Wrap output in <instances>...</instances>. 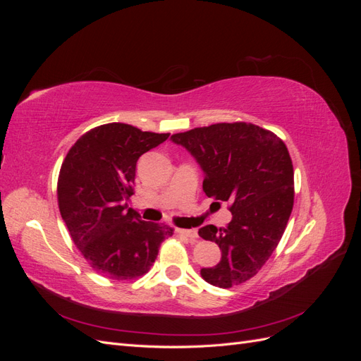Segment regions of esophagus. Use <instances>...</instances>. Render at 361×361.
I'll list each match as a JSON object with an SVG mask.
<instances>
[{"label":"esophagus","mask_w":361,"mask_h":361,"mask_svg":"<svg viewBox=\"0 0 361 361\" xmlns=\"http://www.w3.org/2000/svg\"><path fill=\"white\" fill-rule=\"evenodd\" d=\"M178 233L185 236V238H188V239H195L199 236V233H197V231H195V228H178Z\"/></svg>","instance_id":"obj_1"}]
</instances>
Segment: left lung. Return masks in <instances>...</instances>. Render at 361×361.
<instances>
[{
	"mask_svg": "<svg viewBox=\"0 0 361 361\" xmlns=\"http://www.w3.org/2000/svg\"><path fill=\"white\" fill-rule=\"evenodd\" d=\"M204 173L207 197L231 203L226 228H199L221 250L215 267L202 277L218 288H232L256 276L285 232L293 206V167L286 145L253 123H215L171 135Z\"/></svg>",
	"mask_w": 361,
	"mask_h": 361,
	"instance_id": "obj_1",
	"label": "left lung"
}]
</instances>
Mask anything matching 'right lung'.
<instances>
[{
	"label": "right lung",
	"instance_id": "obj_1",
	"mask_svg": "<svg viewBox=\"0 0 361 361\" xmlns=\"http://www.w3.org/2000/svg\"><path fill=\"white\" fill-rule=\"evenodd\" d=\"M169 135L106 123L81 135L64 158L57 185L60 214L97 274L113 280L145 276L161 243L173 235L171 227L143 221L128 207L138 158Z\"/></svg>",
	"mask_w": 361,
	"mask_h": 361
}]
</instances>
